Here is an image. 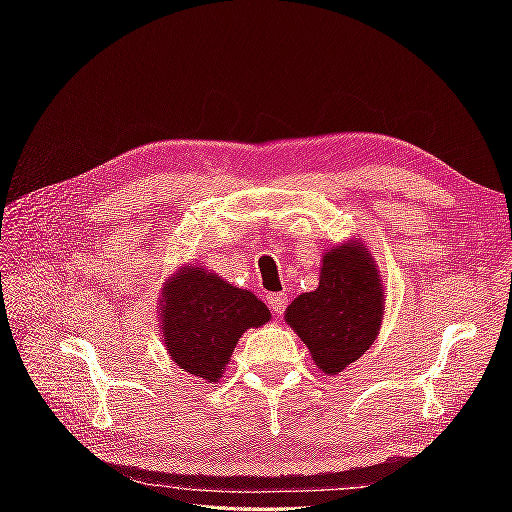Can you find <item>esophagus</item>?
Segmentation results:
<instances>
[{
    "instance_id": "1",
    "label": "esophagus",
    "mask_w": 512,
    "mask_h": 512,
    "mask_svg": "<svg viewBox=\"0 0 512 512\" xmlns=\"http://www.w3.org/2000/svg\"><path fill=\"white\" fill-rule=\"evenodd\" d=\"M268 306L273 308L277 317H281V314H284V310H286V306H288V297L286 295H268Z\"/></svg>"
}]
</instances>
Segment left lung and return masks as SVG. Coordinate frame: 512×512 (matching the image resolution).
<instances>
[{"label": "left lung", "instance_id": "8db88e82", "mask_svg": "<svg viewBox=\"0 0 512 512\" xmlns=\"http://www.w3.org/2000/svg\"><path fill=\"white\" fill-rule=\"evenodd\" d=\"M383 319V284L361 244H343L323 255L319 288L303 292L286 321L308 345L323 374H339L374 343Z\"/></svg>", "mask_w": 512, "mask_h": 512}]
</instances>
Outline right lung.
Instances as JSON below:
<instances>
[{
  "label": "right lung",
  "mask_w": 512,
  "mask_h": 512,
  "mask_svg": "<svg viewBox=\"0 0 512 512\" xmlns=\"http://www.w3.org/2000/svg\"><path fill=\"white\" fill-rule=\"evenodd\" d=\"M162 336L182 372L215 383L239 336L270 319L253 292L204 268H184L162 288Z\"/></svg>",
  "instance_id": "right-lung-1"
}]
</instances>
